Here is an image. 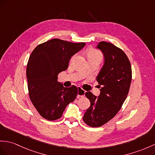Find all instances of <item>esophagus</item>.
I'll use <instances>...</instances> for the list:
<instances>
[{"label":"esophagus","mask_w":155,"mask_h":155,"mask_svg":"<svg viewBox=\"0 0 155 155\" xmlns=\"http://www.w3.org/2000/svg\"><path fill=\"white\" fill-rule=\"evenodd\" d=\"M85 93V91L81 89V87H78V97H84Z\"/></svg>","instance_id":"1"}]
</instances>
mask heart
Instances as JSON below:
<instances>
[{
  "mask_svg": "<svg viewBox=\"0 0 155 155\" xmlns=\"http://www.w3.org/2000/svg\"><path fill=\"white\" fill-rule=\"evenodd\" d=\"M76 55H74L72 58H71V60H73ZM87 58L89 60H101L102 58H103V55L101 53V52L96 50V49L94 48H91L89 49L87 52Z\"/></svg>",
  "mask_w": 155,
  "mask_h": 155,
  "instance_id": "heart-1",
  "label": "heart"
}]
</instances>
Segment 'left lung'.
<instances>
[{
    "mask_svg": "<svg viewBox=\"0 0 155 155\" xmlns=\"http://www.w3.org/2000/svg\"><path fill=\"white\" fill-rule=\"evenodd\" d=\"M97 47L104 58L96 78L101 93L98 97L90 91L85 93L91 105L83 118L93 127L104 125L118 112L127 96L132 78L130 62L122 49L105 41H101Z\"/></svg>",
    "mask_w": 155,
    "mask_h": 155,
    "instance_id": "left-lung-1",
    "label": "left lung"
}]
</instances>
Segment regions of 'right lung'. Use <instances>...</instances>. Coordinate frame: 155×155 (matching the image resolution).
I'll list each match as a JSON object with an SVG mask.
<instances>
[{
	"mask_svg": "<svg viewBox=\"0 0 155 155\" xmlns=\"http://www.w3.org/2000/svg\"><path fill=\"white\" fill-rule=\"evenodd\" d=\"M85 45L52 39L37 46L29 56L26 76L30 100L39 114L49 121L59 119L77 96V87H64L58 82V75L68 68L71 56Z\"/></svg>",
	"mask_w": 155,
	"mask_h": 155,
	"instance_id": "obj_1",
	"label": "right lung"
}]
</instances>
